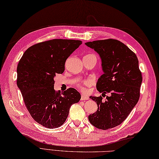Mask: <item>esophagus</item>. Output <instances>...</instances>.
Masks as SVG:
<instances>
[{
	"instance_id": "esophagus-1",
	"label": "esophagus",
	"mask_w": 159,
	"mask_h": 159,
	"mask_svg": "<svg viewBox=\"0 0 159 159\" xmlns=\"http://www.w3.org/2000/svg\"><path fill=\"white\" fill-rule=\"evenodd\" d=\"M89 99V98L87 97V96H85L84 95V94H82V96H81V100H87Z\"/></svg>"
}]
</instances>
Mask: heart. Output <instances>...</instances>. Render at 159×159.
Masks as SVG:
<instances>
[{
	"instance_id": "1",
	"label": "heart",
	"mask_w": 159,
	"mask_h": 159,
	"mask_svg": "<svg viewBox=\"0 0 159 159\" xmlns=\"http://www.w3.org/2000/svg\"><path fill=\"white\" fill-rule=\"evenodd\" d=\"M90 81L89 80H84V81L81 83V84H80V85H79V89H80V90H82V91H83V92H86V88L85 87H87V86H89V85H90Z\"/></svg>"
}]
</instances>
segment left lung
Here are the masks:
<instances>
[{"mask_svg": "<svg viewBox=\"0 0 159 159\" xmlns=\"http://www.w3.org/2000/svg\"><path fill=\"white\" fill-rule=\"evenodd\" d=\"M85 45L94 49L102 60L104 74L96 84L100 93H110L105 102L102 97H92L98 105L96 112L89 116L93 126L108 130L121 124L136 105L140 96L142 74L135 53L117 39L89 42Z\"/></svg>", "mask_w": 159, "mask_h": 159, "instance_id": "1", "label": "left lung"}]
</instances>
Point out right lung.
<instances>
[{
  "instance_id": "obj_1",
  "label": "right lung",
  "mask_w": 159,
  "mask_h": 159,
  "mask_svg": "<svg viewBox=\"0 0 159 159\" xmlns=\"http://www.w3.org/2000/svg\"><path fill=\"white\" fill-rule=\"evenodd\" d=\"M81 43L63 39L39 42L29 47L19 61L17 85L31 117L46 128L61 126L70 107L80 99L74 88L62 93L54 89V77L64 72L66 59Z\"/></svg>"
}]
</instances>
